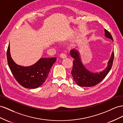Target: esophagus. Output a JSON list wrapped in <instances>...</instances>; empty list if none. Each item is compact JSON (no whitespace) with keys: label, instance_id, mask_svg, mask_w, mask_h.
Here are the masks:
<instances>
[{"label":"esophagus","instance_id":"obj_1","mask_svg":"<svg viewBox=\"0 0 123 123\" xmlns=\"http://www.w3.org/2000/svg\"><path fill=\"white\" fill-rule=\"evenodd\" d=\"M60 56L61 58H65L66 57V55L65 53H61L60 55Z\"/></svg>","mask_w":123,"mask_h":123}]
</instances>
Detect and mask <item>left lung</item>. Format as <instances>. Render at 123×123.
<instances>
[{"label":"left lung","mask_w":123,"mask_h":123,"mask_svg":"<svg viewBox=\"0 0 123 123\" xmlns=\"http://www.w3.org/2000/svg\"><path fill=\"white\" fill-rule=\"evenodd\" d=\"M105 36L113 41L111 34L106 29H105ZM70 54L74 58L73 68L72 70V75L74 81L80 86L90 87L98 85L105 78L110 69L113 64L114 54L112 52L111 57L108 62L107 68L103 72L99 74L92 73L87 71L84 67L79 56V52L75 49H72L70 51Z\"/></svg>","instance_id":"left-lung-1"}]
</instances>
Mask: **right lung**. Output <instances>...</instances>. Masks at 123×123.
I'll list each match as a JSON object with an SVG mask.
<instances>
[{
  "label": "right lung",
  "mask_w": 123,
  "mask_h": 123,
  "mask_svg": "<svg viewBox=\"0 0 123 123\" xmlns=\"http://www.w3.org/2000/svg\"><path fill=\"white\" fill-rule=\"evenodd\" d=\"M6 57L9 67L16 81L20 85L28 89H36L43 85L47 78L51 66L57 60L55 57L43 58L32 66L23 67L17 65L11 58L9 45Z\"/></svg>",
  "instance_id": "add662e5"
}]
</instances>
